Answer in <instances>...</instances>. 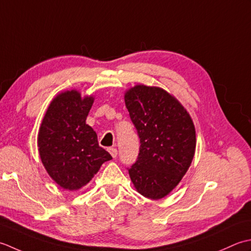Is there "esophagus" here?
Returning a JSON list of instances; mask_svg holds the SVG:
<instances>
[{
  "label": "esophagus",
  "instance_id": "esophagus-1",
  "mask_svg": "<svg viewBox=\"0 0 251 251\" xmlns=\"http://www.w3.org/2000/svg\"><path fill=\"white\" fill-rule=\"evenodd\" d=\"M108 151H109V154H110L112 157H114V158H116L117 155H118V151H117L116 148H114V147L108 148Z\"/></svg>",
  "mask_w": 251,
  "mask_h": 251
}]
</instances>
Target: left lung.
<instances>
[{
    "mask_svg": "<svg viewBox=\"0 0 251 251\" xmlns=\"http://www.w3.org/2000/svg\"><path fill=\"white\" fill-rule=\"evenodd\" d=\"M140 137V152L129 175L135 190L151 199L167 196L185 176L195 155L196 132L186 109L157 86L139 84L125 94Z\"/></svg>",
    "mask_w": 251,
    "mask_h": 251,
    "instance_id": "8db88e82",
    "label": "left lung"
}]
</instances>
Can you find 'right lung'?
I'll return each instance as SVG.
<instances>
[{"instance_id":"right-lung-1","label":"right lung","mask_w":251,"mask_h":251,"mask_svg":"<svg viewBox=\"0 0 251 251\" xmlns=\"http://www.w3.org/2000/svg\"><path fill=\"white\" fill-rule=\"evenodd\" d=\"M93 96L81 97L71 90L50 101L38 135L40 158L53 180L64 190L86 185L105 161L112 159L101 148L97 135L85 124Z\"/></svg>"}]
</instances>
